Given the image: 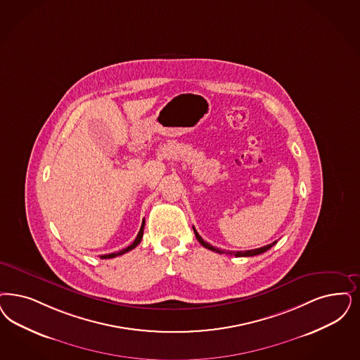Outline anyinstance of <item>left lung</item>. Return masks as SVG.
<instances>
[{
  "label": "left lung",
  "instance_id": "8db88e82",
  "mask_svg": "<svg viewBox=\"0 0 360 360\" xmlns=\"http://www.w3.org/2000/svg\"><path fill=\"white\" fill-rule=\"evenodd\" d=\"M193 230H194V233H195V236H197V239H198L199 243L203 246V248H209L211 251H215V252H219V254H224V250H219V248H214V246H211L209 245L207 242H205L200 236H199L198 233H197V230L193 227ZM276 243V240L273 242V243H270V245H267V246H263V248H254V250H248V251H234V252H229V254H231V255H236V257H254V255H259L262 252H264V251H267L269 248H273L274 245Z\"/></svg>",
  "mask_w": 360,
  "mask_h": 360
}]
</instances>
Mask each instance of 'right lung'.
Instances as JSON below:
<instances>
[{
	"instance_id": "obj_1",
	"label": "right lung",
	"mask_w": 360,
	"mask_h": 360,
	"mask_svg": "<svg viewBox=\"0 0 360 360\" xmlns=\"http://www.w3.org/2000/svg\"><path fill=\"white\" fill-rule=\"evenodd\" d=\"M143 227H145V222H142V226H141V229H139V233H138V236H136V240H134L130 246H127V248H124V250H121V251H118V252H112V254H108V255H101V259H110V258H115V257L122 255L124 252H127V251H130V250H133V248H136V246L139 245V242H141L142 236H143Z\"/></svg>"
}]
</instances>
